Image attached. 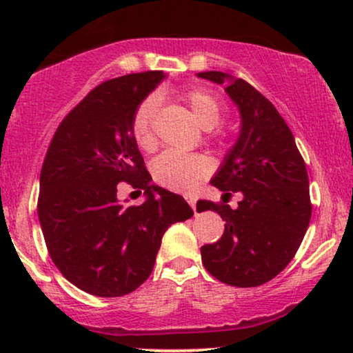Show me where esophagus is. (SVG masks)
<instances>
[{
	"mask_svg": "<svg viewBox=\"0 0 353 353\" xmlns=\"http://www.w3.org/2000/svg\"><path fill=\"white\" fill-rule=\"evenodd\" d=\"M185 201L189 202V205H190V208H192L194 212H196V202H197L196 197H194V196H185Z\"/></svg>",
	"mask_w": 353,
	"mask_h": 353,
	"instance_id": "obj_1",
	"label": "esophagus"
}]
</instances>
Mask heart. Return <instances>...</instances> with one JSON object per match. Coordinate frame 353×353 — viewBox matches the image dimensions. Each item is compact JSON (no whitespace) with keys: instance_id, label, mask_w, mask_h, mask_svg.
<instances>
[{"instance_id":"b5f03b06","label":"heart","mask_w":353,"mask_h":353,"mask_svg":"<svg viewBox=\"0 0 353 353\" xmlns=\"http://www.w3.org/2000/svg\"><path fill=\"white\" fill-rule=\"evenodd\" d=\"M184 101L204 129H212L221 124L224 117V106L216 96L204 89H190L184 94ZM156 114V99L148 98L139 104L131 121V132L141 149L154 145L152 121ZM212 171V163L202 154H182L165 151L151 164L154 181L171 190H190Z\"/></svg>"}]
</instances>
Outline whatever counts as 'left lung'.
Here are the masks:
<instances>
[{
    "label": "left lung",
    "instance_id": "obj_1",
    "mask_svg": "<svg viewBox=\"0 0 353 353\" xmlns=\"http://www.w3.org/2000/svg\"><path fill=\"white\" fill-rule=\"evenodd\" d=\"M199 78L224 84L241 112V132L210 184L242 197L197 202V212L216 210L225 229L214 244L201 247L202 264L217 281L257 287L281 274L294 259L312 216L309 176L292 131L269 99L244 79L221 71Z\"/></svg>",
    "mask_w": 353,
    "mask_h": 353
}]
</instances>
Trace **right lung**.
<instances>
[{"label":"right lung","mask_w":353,"mask_h":353,"mask_svg":"<svg viewBox=\"0 0 353 353\" xmlns=\"http://www.w3.org/2000/svg\"><path fill=\"white\" fill-rule=\"evenodd\" d=\"M165 78L136 72L101 83L61 121L39 176L38 217L59 272L84 292L121 297L152 272L164 232L192 217L184 197L151 184L131 132L137 106ZM128 181L141 206L117 201Z\"/></svg>","instance_id":"1"}]
</instances>
